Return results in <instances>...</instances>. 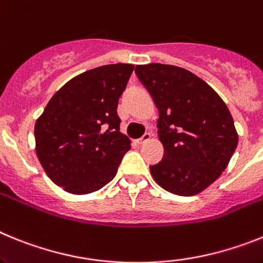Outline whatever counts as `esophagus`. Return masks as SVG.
Returning <instances> with one entry per match:
<instances>
[{"mask_svg": "<svg viewBox=\"0 0 263 263\" xmlns=\"http://www.w3.org/2000/svg\"><path fill=\"white\" fill-rule=\"evenodd\" d=\"M151 138H152V136H151V134H144L143 135V138L139 139L138 143L139 144H144V143H147V141L151 140Z\"/></svg>", "mask_w": 263, "mask_h": 263, "instance_id": "1", "label": "esophagus"}]
</instances>
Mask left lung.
Returning <instances> with one entry per match:
<instances>
[{
  "label": "left lung",
  "mask_w": 263,
  "mask_h": 263,
  "mask_svg": "<svg viewBox=\"0 0 263 263\" xmlns=\"http://www.w3.org/2000/svg\"><path fill=\"white\" fill-rule=\"evenodd\" d=\"M135 72L159 109L164 156L149 165L152 177L173 195H197L220 177L238 144L227 104L185 68L149 63Z\"/></svg>",
  "instance_id": "1"
}]
</instances>
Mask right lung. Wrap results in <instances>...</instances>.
<instances>
[{"mask_svg":"<svg viewBox=\"0 0 263 263\" xmlns=\"http://www.w3.org/2000/svg\"><path fill=\"white\" fill-rule=\"evenodd\" d=\"M132 71L134 65L116 63L82 72L54 93L36 119V156L50 180L68 193L103 188L131 149L116 109Z\"/></svg>","mask_w":263,"mask_h":263,"instance_id":"right-lung-1","label":"right lung"}]
</instances>
